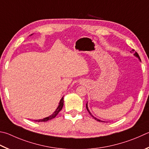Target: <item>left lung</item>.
Masks as SVG:
<instances>
[{
    "label": "left lung",
    "mask_w": 149,
    "mask_h": 149,
    "mask_svg": "<svg viewBox=\"0 0 149 149\" xmlns=\"http://www.w3.org/2000/svg\"><path fill=\"white\" fill-rule=\"evenodd\" d=\"M134 50L133 49V50H132V51H134ZM134 55L135 56H136V57L137 58H138L139 59V60L141 61V58H140V57H139V55H138V53H137V52H134ZM88 102L87 103H86V109H87V111H88V113H89V114H90L91 116H92V117H93L94 118V119H95V120H96L97 121H99V122H104V121H102V120H100V119H98V118H96L95 117H94V116L93 115H92V113L90 112V111H89V109H88Z\"/></svg>",
    "instance_id": "left-lung-1"
}]
</instances>
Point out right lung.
<instances>
[{
  "instance_id": "obj_1",
  "label": "right lung",
  "mask_w": 149,
  "mask_h": 149,
  "mask_svg": "<svg viewBox=\"0 0 149 149\" xmlns=\"http://www.w3.org/2000/svg\"><path fill=\"white\" fill-rule=\"evenodd\" d=\"M32 34H31V35H30V36H32ZM63 97L61 99L60 102H59L57 108H56V109L55 111H54V113H53L52 115H51L50 116H49V117H45V118H42V119L34 120V121L35 122H46V121L51 120V119H53V118H55L56 116L58 115V113L61 111V109H63V105H64V98H63Z\"/></svg>"
}]
</instances>
